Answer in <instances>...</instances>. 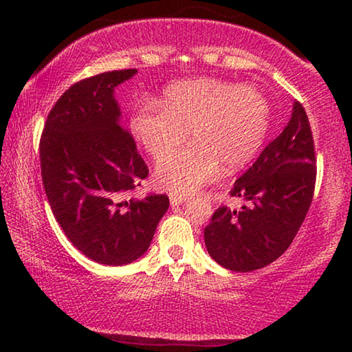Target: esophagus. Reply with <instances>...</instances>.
<instances>
[{
    "label": "esophagus",
    "instance_id": "esophagus-1",
    "mask_svg": "<svg viewBox=\"0 0 352 352\" xmlns=\"http://www.w3.org/2000/svg\"><path fill=\"white\" fill-rule=\"evenodd\" d=\"M170 201H171V206H177V205H181V204H184L186 201V197H182V195H171L170 197Z\"/></svg>",
    "mask_w": 352,
    "mask_h": 352
}]
</instances>
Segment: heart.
<instances>
[{
    "label": "heart",
    "instance_id": "b5f03b06",
    "mask_svg": "<svg viewBox=\"0 0 352 352\" xmlns=\"http://www.w3.org/2000/svg\"><path fill=\"white\" fill-rule=\"evenodd\" d=\"M271 126V104L261 89L218 78L179 81L162 102L144 98L134 105L129 128L148 155L160 157L185 140L195 142L162 157L155 184L176 195L199 190L226 171L242 168L263 146Z\"/></svg>",
    "mask_w": 352,
    "mask_h": 352
}]
</instances>
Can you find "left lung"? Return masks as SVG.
I'll list each match as a JSON object with an SVG mask.
<instances>
[{
  "mask_svg": "<svg viewBox=\"0 0 352 352\" xmlns=\"http://www.w3.org/2000/svg\"><path fill=\"white\" fill-rule=\"evenodd\" d=\"M316 162L309 120L295 102L285 129L229 192L250 204L239 211L221 205L211 216L204 230L210 256L230 271L250 272L285 253L314 197Z\"/></svg>",
  "mask_w": 352,
  "mask_h": 352,
  "instance_id": "8db88e82",
  "label": "left lung"
}]
</instances>
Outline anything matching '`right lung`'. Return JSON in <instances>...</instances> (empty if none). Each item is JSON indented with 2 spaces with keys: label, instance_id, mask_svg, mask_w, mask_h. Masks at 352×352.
<instances>
[{
  "label": "right lung",
  "instance_id": "1",
  "mask_svg": "<svg viewBox=\"0 0 352 352\" xmlns=\"http://www.w3.org/2000/svg\"><path fill=\"white\" fill-rule=\"evenodd\" d=\"M136 69L76 81L52 105L40 139L41 177L52 214L85 256L123 266L142 256L170 199H129L148 176L133 134L120 123L113 88Z\"/></svg>",
  "mask_w": 352,
  "mask_h": 352
}]
</instances>
